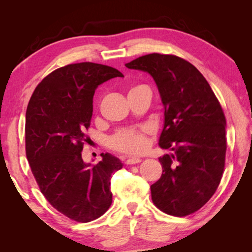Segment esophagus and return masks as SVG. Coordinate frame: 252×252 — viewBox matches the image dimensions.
I'll list each match as a JSON object with an SVG mask.
<instances>
[{
    "instance_id": "34e87169",
    "label": "esophagus",
    "mask_w": 252,
    "mask_h": 252,
    "mask_svg": "<svg viewBox=\"0 0 252 252\" xmlns=\"http://www.w3.org/2000/svg\"><path fill=\"white\" fill-rule=\"evenodd\" d=\"M141 161H142V159H140V158H130L126 160V164H135V163H140Z\"/></svg>"
}]
</instances>
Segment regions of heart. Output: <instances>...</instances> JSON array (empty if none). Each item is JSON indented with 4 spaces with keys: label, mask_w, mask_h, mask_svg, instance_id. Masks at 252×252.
<instances>
[{
    "label": "heart",
    "mask_w": 252,
    "mask_h": 252,
    "mask_svg": "<svg viewBox=\"0 0 252 252\" xmlns=\"http://www.w3.org/2000/svg\"><path fill=\"white\" fill-rule=\"evenodd\" d=\"M144 85H137L132 88L130 92L133 91L144 89ZM129 92V93H130ZM149 130L147 127H142L140 130H125L118 132L115 136L110 138V146L120 153L127 155H140L144 153L148 147L147 134Z\"/></svg>",
    "instance_id": "heart-1"
}]
</instances>
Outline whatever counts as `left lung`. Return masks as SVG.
Returning a JSON list of instances; mask_svg holds the SVG:
<instances>
[{
	"mask_svg": "<svg viewBox=\"0 0 252 252\" xmlns=\"http://www.w3.org/2000/svg\"><path fill=\"white\" fill-rule=\"evenodd\" d=\"M148 72L164 107L159 146L162 174L151 186L152 199L170 216L185 217L206 205L220 184L225 164L226 120L205 77L190 63L153 53L126 63Z\"/></svg>",
	"mask_w": 252,
	"mask_h": 252,
	"instance_id": "8db88e82",
	"label": "left lung"
}]
</instances>
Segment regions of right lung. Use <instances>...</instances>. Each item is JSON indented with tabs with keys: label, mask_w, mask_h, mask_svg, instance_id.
<instances>
[{
	"label": "right lung",
	"mask_w": 252,
	"mask_h": 252,
	"mask_svg": "<svg viewBox=\"0 0 252 252\" xmlns=\"http://www.w3.org/2000/svg\"><path fill=\"white\" fill-rule=\"evenodd\" d=\"M123 77L94 63H71L46 76L35 88L26 112V155L40 190L57 211L87 223L112 202L110 179L122 168L117 157L100 154L97 164L81 156L98 85Z\"/></svg>",
	"instance_id": "1"
}]
</instances>
